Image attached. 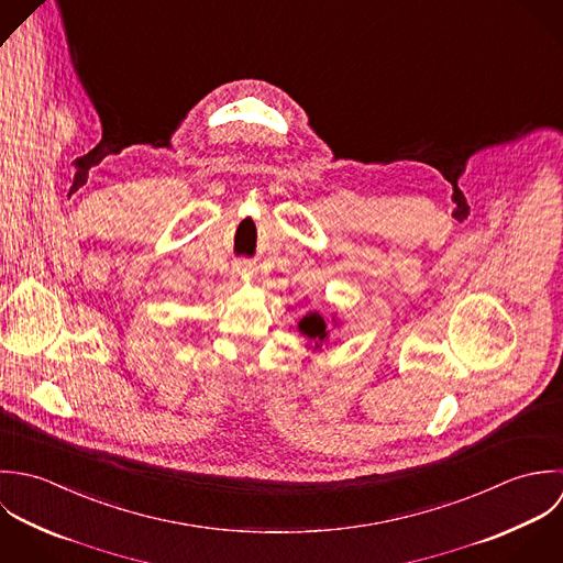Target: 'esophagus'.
Returning <instances> with one entry per match:
<instances>
[{
    "instance_id": "esophagus-1",
    "label": "esophagus",
    "mask_w": 563,
    "mask_h": 563,
    "mask_svg": "<svg viewBox=\"0 0 563 563\" xmlns=\"http://www.w3.org/2000/svg\"><path fill=\"white\" fill-rule=\"evenodd\" d=\"M247 269H250L247 265H241V267H239V272H247Z\"/></svg>"
}]
</instances>
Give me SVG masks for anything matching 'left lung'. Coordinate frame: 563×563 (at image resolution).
Here are the masks:
<instances>
[{"label":"left lung","mask_w":563,"mask_h":563,"mask_svg":"<svg viewBox=\"0 0 563 563\" xmlns=\"http://www.w3.org/2000/svg\"><path fill=\"white\" fill-rule=\"evenodd\" d=\"M333 320H335V318H333ZM335 324H338V322H335ZM298 329H300V333H302L305 338H309L316 343V347H320V345L327 343V339H329V324H327V320H324L318 311L307 313V316L298 322Z\"/></svg>","instance_id":"8db88e82"}]
</instances>
